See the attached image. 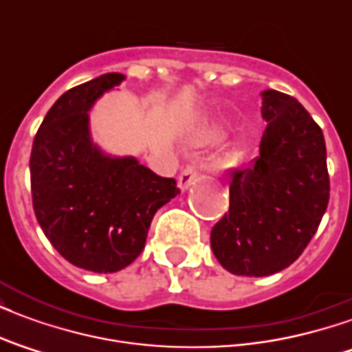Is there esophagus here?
<instances>
[{
  "label": "esophagus",
  "mask_w": 352,
  "mask_h": 352,
  "mask_svg": "<svg viewBox=\"0 0 352 352\" xmlns=\"http://www.w3.org/2000/svg\"><path fill=\"white\" fill-rule=\"evenodd\" d=\"M198 179V169L192 168V166H186V168L181 171V175L177 179V183H179V188L181 190H186L190 184H194V181Z\"/></svg>",
  "instance_id": "34e87169"
}]
</instances>
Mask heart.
<instances>
[{
	"instance_id": "b5f03b06",
	"label": "heart",
	"mask_w": 352,
	"mask_h": 352,
	"mask_svg": "<svg viewBox=\"0 0 352 352\" xmlns=\"http://www.w3.org/2000/svg\"><path fill=\"white\" fill-rule=\"evenodd\" d=\"M222 138V133L219 128H204L198 133L199 143H217Z\"/></svg>"
}]
</instances>
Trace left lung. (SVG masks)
Masks as SVG:
<instances>
[{"label": "left lung", "mask_w": 352, "mask_h": 352, "mask_svg": "<svg viewBox=\"0 0 352 352\" xmlns=\"http://www.w3.org/2000/svg\"><path fill=\"white\" fill-rule=\"evenodd\" d=\"M265 126L260 154L234 169L230 209L211 230V249L224 270L265 277L292 264L322 221L330 179L322 130L300 101L262 92Z\"/></svg>", "instance_id": "1"}]
</instances>
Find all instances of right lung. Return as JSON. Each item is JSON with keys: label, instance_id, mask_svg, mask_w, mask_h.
I'll list each match as a JSON object with an SVG mask.
<instances>
[{"label": "right lung", "instance_id": "add662e5", "mask_svg": "<svg viewBox=\"0 0 352 352\" xmlns=\"http://www.w3.org/2000/svg\"><path fill=\"white\" fill-rule=\"evenodd\" d=\"M126 79L105 73L67 90L35 133L30 175L39 226L67 262L94 273L130 265L145 247L154 213L179 194L133 156H111L90 135L88 111Z\"/></svg>", "mask_w": 352, "mask_h": 352}]
</instances>
